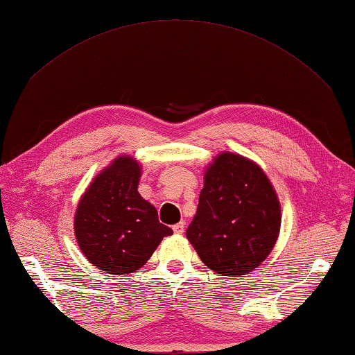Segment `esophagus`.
Returning a JSON list of instances; mask_svg holds the SVG:
<instances>
[{
	"mask_svg": "<svg viewBox=\"0 0 355 355\" xmlns=\"http://www.w3.org/2000/svg\"><path fill=\"white\" fill-rule=\"evenodd\" d=\"M172 229H173V232L178 234V235H180V234H183V232H184V223H183V221H180V223H177L175 226H173Z\"/></svg>",
	"mask_w": 355,
	"mask_h": 355,
	"instance_id": "34e87169",
	"label": "esophagus"
}]
</instances>
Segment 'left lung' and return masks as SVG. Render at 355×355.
Wrapping results in <instances>:
<instances>
[{"label": "left lung", "mask_w": 355, "mask_h": 355, "mask_svg": "<svg viewBox=\"0 0 355 355\" xmlns=\"http://www.w3.org/2000/svg\"><path fill=\"white\" fill-rule=\"evenodd\" d=\"M279 227L278 194L262 167L230 151L213 157L187 230L200 261L221 277L248 275L275 248Z\"/></svg>", "instance_id": "8db88e82"}]
</instances>
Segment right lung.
<instances>
[{"instance_id": "right-lung-1", "label": "right lung", "mask_w": 355, "mask_h": 355, "mask_svg": "<svg viewBox=\"0 0 355 355\" xmlns=\"http://www.w3.org/2000/svg\"><path fill=\"white\" fill-rule=\"evenodd\" d=\"M142 164L120 155L104 167L78 200L74 234L89 263L110 275H129L145 266L172 229L139 194Z\"/></svg>"}]
</instances>
